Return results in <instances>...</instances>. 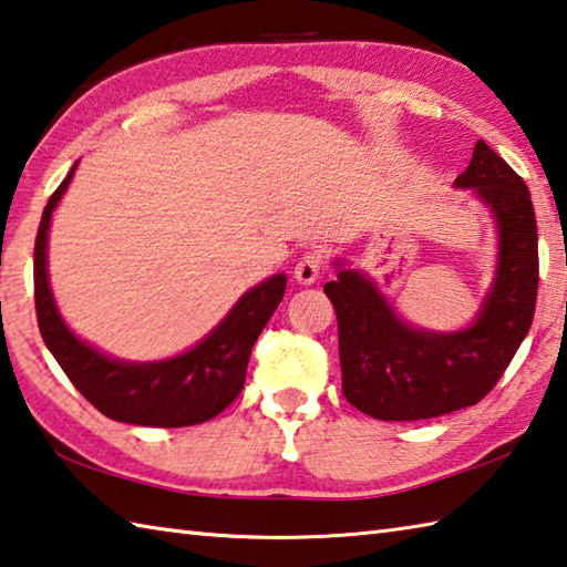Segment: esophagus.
Instances as JSON below:
<instances>
[{"instance_id":"esophagus-1","label":"esophagus","mask_w":567,"mask_h":567,"mask_svg":"<svg viewBox=\"0 0 567 567\" xmlns=\"http://www.w3.org/2000/svg\"><path fill=\"white\" fill-rule=\"evenodd\" d=\"M321 272V252L309 250L295 265V280L299 285H315Z\"/></svg>"}]
</instances>
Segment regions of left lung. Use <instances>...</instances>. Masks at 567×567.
I'll list each match as a JSON object with an SVG mask.
<instances>
[{"label": "left lung", "mask_w": 567, "mask_h": 567, "mask_svg": "<svg viewBox=\"0 0 567 567\" xmlns=\"http://www.w3.org/2000/svg\"><path fill=\"white\" fill-rule=\"evenodd\" d=\"M454 188H472L496 228V270L464 329H420L369 275L337 258L324 292L337 309L341 391L375 420H427L480 403L526 339L538 290V230L524 179L480 140Z\"/></svg>", "instance_id": "8db88e82"}]
</instances>
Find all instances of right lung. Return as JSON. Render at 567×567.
I'll use <instances>...</instances> for the list:
<instances>
[{
  "label": "right lung",
  "mask_w": 567,
  "mask_h": 567,
  "mask_svg": "<svg viewBox=\"0 0 567 567\" xmlns=\"http://www.w3.org/2000/svg\"><path fill=\"white\" fill-rule=\"evenodd\" d=\"M78 162L43 208L33 248V297L39 331L71 383L100 413L117 423L186 427L216 417L246 383L255 339L282 302L287 275L250 287L230 312L184 353L162 361H122L83 341L65 324L49 282V228Z\"/></svg>",
  "instance_id": "right-lung-1"
}]
</instances>
